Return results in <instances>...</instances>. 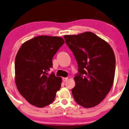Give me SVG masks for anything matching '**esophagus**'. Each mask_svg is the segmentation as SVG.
<instances>
[{"mask_svg":"<svg viewBox=\"0 0 129 129\" xmlns=\"http://www.w3.org/2000/svg\"><path fill=\"white\" fill-rule=\"evenodd\" d=\"M68 80V77H66V78H62V81L63 82H66Z\"/></svg>","mask_w":129,"mask_h":129,"instance_id":"esophagus-1","label":"esophagus"}]
</instances>
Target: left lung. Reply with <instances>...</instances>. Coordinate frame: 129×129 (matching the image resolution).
<instances>
[{
	"label": "left lung",
	"mask_w": 129,
	"mask_h": 129,
	"mask_svg": "<svg viewBox=\"0 0 129 129\" xmlns=\"http://www.w3.org/2000/svg\"><path fill=\"white\" fill-rule=\"evenodd\" d=\"M63 38L78 67L72 89L74 99L82 107H94L103 100L113 85L116 69L113 50L107 42L91 32Z\"/></svg>",
	"instance_id": "obj_1"
}]
</instances>
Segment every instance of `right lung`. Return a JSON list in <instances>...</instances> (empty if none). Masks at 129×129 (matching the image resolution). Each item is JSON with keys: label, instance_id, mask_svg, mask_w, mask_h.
I'll return each mask as SVG.
<instances>
[{"label": "right lung", "instance_id": "add662e5", "mask_svg": "<svg viewBox=\"0 0 129 129\" xmlns=\"http://www.w3.org/2000/svg\"><path fill=\"white\" fill-rule=\"evenodd\" d=\"M61 37L38 36L22 44L15 62V82L30 104L44 107L54 102L62 79L52 72V58L64 44Z\"/></svg>", "mask_w": 129, "mask_h": 129}]
</instances>
